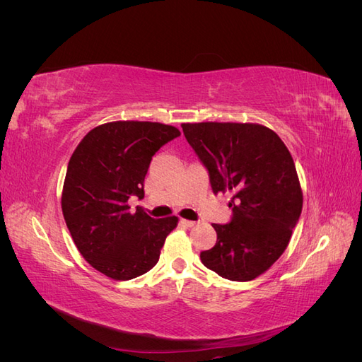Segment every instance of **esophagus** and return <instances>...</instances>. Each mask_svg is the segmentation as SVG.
<instances>
[{"instance_id":"obj_1","label":"esophagus","mask_w":362,"mask_h":362,"mask_svg":"<svg viewBox=\"0 0 362 362\" xmlns=\"http://www.w3.org/2000/svg\"><path fill=\"white\" fill-rule=\"evenodd\" d=\"M181 223H182V225H185V226L192 228V226H194V225L198 223V222H194V221H187V218H181Z\"/></svg>"}]
</instances>
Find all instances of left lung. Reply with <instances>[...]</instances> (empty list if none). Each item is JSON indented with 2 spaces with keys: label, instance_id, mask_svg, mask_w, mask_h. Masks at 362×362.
I'll return each instance as SVG.
<instances>
[{
  "label": "left lung",
  "instance_id": "obj_1",
  "mask_svg": "<svg viewBox=\"0 0 362 362\" xmlns=\"http://www.w3.org/2000/svg\"><path fill=\"white\" fill-rule=\"evenodd\" d=\"M184 136L210 175L213 192H231V222L213 223L217 242L202 264L229 281H252L287 249L303 196L293 157L259 124H182Z\"/></svg>",
  "mask_w": 362,
  "mask_h": 362
}]
</instances>
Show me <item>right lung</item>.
Returning a JSON list of instances; mask_svg holds the SVG:
<instances>
[{"instance_id": "obj_1", "label": "right lung", "mask_w": 362, "mask_h": 362, "mask_svg": "<svg viewBox=\"0 0 362 362\" xmlns=\"http://www.w3.org/2000/svg\"><path fill=\"white\" fill-rule=\"evenodd\" d=\"M178 128L160 122L116 120L90 129L69 160L62 211L75 246L89 264L116 281L154 267L178 217L154 218L128 199L145 196L149 163Z\"/></svg>"}]
</instances>
